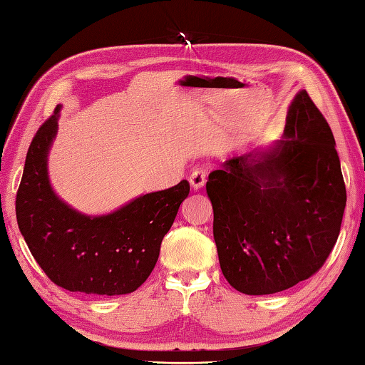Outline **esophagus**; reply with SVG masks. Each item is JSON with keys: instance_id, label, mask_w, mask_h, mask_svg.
Here are the masks:
<instances>
[{"instance_id": "1", "label": "esophagus", "mask_w": 365, "mask_h": 365, "mask_svg": "<svg viewBox=\"0 0 365 365\" xmlns=\"http://www.w3.org/2000/svg\"><path fill=\"white\" fill-rule=\"evenodd\" d=\"M190 185H191V188L193 190H201L202 187H204V183H205V172L204 170H201V169H196V170H193V174L190 175Z\"/></svg>"}]
</instances>
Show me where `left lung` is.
Here are the masks:
<instances>
[{
	"label": "left lung",
	"instance_id": "left-lung-1",
	"mask_svg": "<svg viewBox=\"0 0 365 365\" xmlns=\"http://www.w3.org/2000/svg\"><path fill=\"white\" fill-rule=\"evenodd\" d=\"M205 191L223 276L247 295L276 294L327 260L346 205L340 158L307 91L290 103L282 140L223 163Z\"/></svg>",
	"mask_w": 365,
	"mask_h": 365
}]
</instances>
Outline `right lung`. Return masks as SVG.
<instances>
[{"mask_svg":"<svg viewBox=\"0 0 365 365\" xmlns=\"http://www.w3.org/2000/svg\"><path fill=\"white\" fill-rule=\"evenodd\" d=\"M57 105L26 153L16 197L19 230L49 279L70 292L124 295L147 281L161 242L187 200L190 183L142 195L105 215L75 210L52 190L48 156L57 135Z\"/></svg>","mask_w":365,"mask_h":365,"instance_id":"right-lung-1","label":"right lung"}]
</instances>
